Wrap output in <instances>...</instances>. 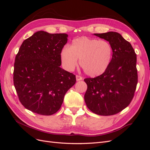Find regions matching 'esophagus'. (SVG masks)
Listing matches in <instances>:
<instances>
[{
  "label": "esophagus",
  "mask_w": 150,
  "mask_h": 150,
  "mask_svg": "<svg viewBox=\"0 0 150 150\" xmlns=\"http://www.w3.org/2000/svg\"><path fill=\"white\" fill-rule=\"evenodd\" d=\"M76 80H77V81H81L83 79V78L81 76H79V75H76Z\"/></svg>",
  "instance_id": "esophagus-1"
}]
</instances>
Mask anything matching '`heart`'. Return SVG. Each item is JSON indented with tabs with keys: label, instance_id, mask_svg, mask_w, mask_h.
Here are the masks:
<instances>
[{
	"label": "heart",
	"instance_id": "b5f03b06",
	"mask_svg": "<svg viewBox=\"0 0 150 150\" xmlns=\"http://www.w3.org/2000/svg\"><path fill=\"white\" fill-rule=\"evenodd\" d=\"M62 64L67 71H73L79 64L85 73L91 77L103 74L112 57L111 45L106 40L88 37L74 39L70 47L63 48L60 54Z\"/></svg>",
	"mask_w": 150,
	"mask_h": 150
}]
</instances>
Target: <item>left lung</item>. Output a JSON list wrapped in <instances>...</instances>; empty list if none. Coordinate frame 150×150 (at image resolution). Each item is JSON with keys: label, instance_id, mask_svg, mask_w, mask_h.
I'll return each instance as SVG.
<instances>
[{"label": "left lung", "instance_id": "left-lung-1", "mask_svg": "<svg viewBox=\"0 0 150 150\" xmlns=\"http://www.w3.org/2000/svg\"><path fill=\"white\" fill-rule=\"evenodd\" d=\"M94 34L111 45L112 57L103 74L84 79L88 86L84 101L95 114L113 115L128 106L134 97L138 83L137 54L131 44L119 33Z\"/></svg>", "mask_w": 150, "mask_h": 150}]
</instances>
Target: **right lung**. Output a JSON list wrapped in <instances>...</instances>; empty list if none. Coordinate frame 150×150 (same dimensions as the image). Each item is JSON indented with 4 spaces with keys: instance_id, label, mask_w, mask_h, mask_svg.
<instances>
[{
    "instance_id": "right-lung-1",
    "label": "right lung",
    "mask_w": 150,
    "mask_h": 150,
    "mask_svg": "<svg viewBox=\"0 0 150 150\" xmlns=\"http://www.w3.org/2000/svg\"><path fill=\"white\" fill-rule=\"evenodd\" d=\"M66 34L40 30L24 40L15 59L13 84L21 104L28 110L49 116L61 107L76 76L60 67Z\"/></svg>"
}]
</instances>
